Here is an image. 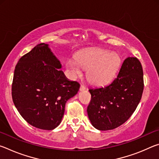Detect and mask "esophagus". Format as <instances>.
I'll use <instances>...</instances> for the list:
<instances>
[{"mask_svg": "<svg viewBox=\"0 0 159 159\" xmlns=\"http://www.w3.org/2000/svg\"><path fill=\"white\" fill-rule=\"evenodd\" d=\"M85 90V86L83 85H80L79 90H80V91H83V90Z\"/></svg>", "mask_w": 159, "mask_h": 159, "instance_id": "esophagus-1", "label": "esophagus"}]
</instances>
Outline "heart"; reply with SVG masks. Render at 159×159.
<instances>
[{"instance_id": "heart-1", "label": "heart", "mask_w": 159, "mask_h": 159, "mask_svg": "<svg viewBox=\"0 0 159 159\" xmlns=\"http://www.w3.org/2000/svg\"><path fill=\"white\" fill-rule=\"evenodd\" d=\"M120 64L121 58L118 53L98 48L80 53L76 59H69L66 66L71 77L81 74L83 68L87 69L86 76L92 84L103 85L115 76Z\"/></svg>"}]
</instances>
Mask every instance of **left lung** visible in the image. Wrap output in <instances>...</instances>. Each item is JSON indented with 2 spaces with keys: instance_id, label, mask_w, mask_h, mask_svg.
<instances>
[{
  "instance_id": "8db88e82",
  "label": "left lung",
  "mask_w": 159,
  "mask_h": 159,
  "mask_svg": "<svg viewBox=\"0 0 159 159\" xmlns=\"http://www.w3.org/2000/svg\"><path fill=\"white\" fill-rule=\"evenodd\" d=\"M143 89L140 61L128 57L111 83L89 90L92 99L87 112L91 124L99 130H113L121 125L135 111Z\"/></svg>"
}]
</instances>
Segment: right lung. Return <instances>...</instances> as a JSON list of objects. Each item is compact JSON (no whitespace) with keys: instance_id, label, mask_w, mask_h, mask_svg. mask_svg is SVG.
<instances>
[{"instance_id":"add662e5","label":"right lung","mask_w":159,"mask_h":159,"mask_svg":"<svg viewBox=\"0 0 159 159\" xmlns=\"http://www.w3.org/2000/svg\"><path fill=\"white\" fill-rule=\"evenodd\" d=\"M48 44L37 45L15 66L12 85L15 106L26 122L51 130L60 124L66 102L80 85L69 80Z\"/></svg>"}]
</instances>
